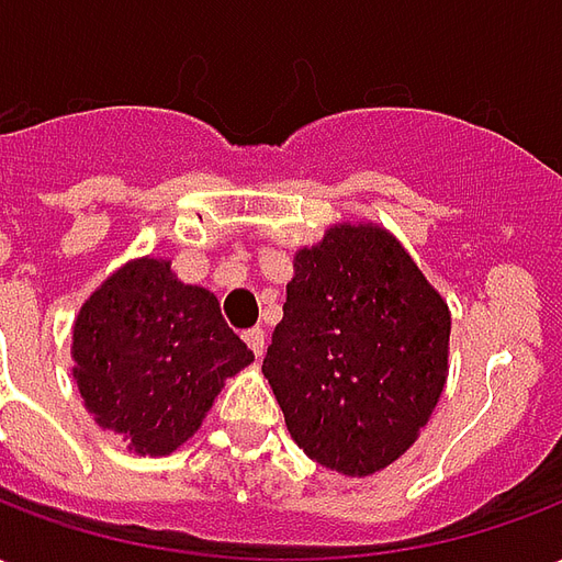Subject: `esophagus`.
<instances>
[{
    "instance_id": "1",
    "label": "esophagus",
    "mask_w": 562,
    "mask_h": 562,
    "mask_svg": "<svg viewBox=\"0 0 562 562\" xmlns=\"http://www.w3.org/2000/svg\"><path fill=\"white\" fill-rule=\"evenodd\" d=\"M244 340H246V346H249V349H252V352H256V358H261V355H265V340H268V334H265V328H249V330H244Z\"/></svg>"
}]
</instances>
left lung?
I'll return each instance as SVG.
<instances>
[{"label": "left lung", "mask_w": 562, "mask_h": 562, "mask_svg": "<svg viewBox=\"0 0 562 562\" xmlns=\"http://www.w3.org/2000/svg\"><path fill=\"white\" fill-rule=\"evenodd\" d=\"M451 316L389 232L337 225L294 258L265 376L304 454L342 475L413 446L448 373Z\"/></svg>", "instance_id": "8db88e82"}]
</instances>
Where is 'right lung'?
<instances>
[{"label": "right lung", "instance_id": "obj_1", "mask_svg": "<svg viewBox=\"0 0 562 562\" xmlns=\"http://www.w3.org/2000/svg\"><path fill=\"white\" fill-rule=\"evenodd\" d=\"M71 340L87 409L138 454H168L186 442L222 382L252 361L220 301L153 258L132 261L92 292Z\"/></svg>", "mask_w": 562, "mask_h": 562}]
</instances>
